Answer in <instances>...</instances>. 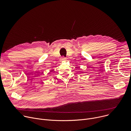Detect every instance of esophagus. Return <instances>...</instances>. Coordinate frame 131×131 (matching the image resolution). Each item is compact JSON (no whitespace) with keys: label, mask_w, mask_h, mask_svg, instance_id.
Listing matches in <instances>:
<instances>
[{"label":"esophagus","mask_w":131,"mask_h":131,"mask_svg":"<svg viewBox=\"0 0 131 131\" xmlns=\"http://www.w3.org/2000/svg\"><path fill=\"white\" fill-rule=\"evenodd\" d=\"M61 61L63 62H66V61H67V59L65 58H62L61 59Z\"/></svg>","instance_id":"34e87169"}]
</instances>
